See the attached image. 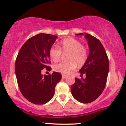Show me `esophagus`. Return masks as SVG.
Segmentation results:
<instances>
[{"label":"esophagus","instance_id":"1","mask_svg":"<svg viewBox=\"0 0 126 126\" xmlns=\"http://www.w3.org/2000/svg\"><path fill=\"white\" fill-rule=\"evenodd\" d=\"M65 78H66V75H62V79H64Z\"/></svg>","mask_w":126,"mask_h":126}]
</instances>
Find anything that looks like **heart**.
I'll use <instances>...</instances> for the list:
<instances>
[{
    "instance_id": "b5f03b06",
    "label": "heart",
    "mask_w": 126,
    "mask_h": 126,
    "mask_svg": "<svg viewBox=\"0 0 126 126\" xmlns=\"http://www.w3.org/2000/svg\"><path fill=\"white\" fill-rule=\"evenodd\" d=\"M61 49L60 50V49ZM62 50L63 53H68L67 63H60L54 66L53 69L56 72L68 75L77 68V64L82 66L88 58V51L85 46L77 39L72 38H66L61 41L60 48L53 46L49 49V55L51 60L58 62L61 58Z\"/></svg>"
}]
</instances>
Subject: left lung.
<instances>
[{
    "label": "left lung",
    "instance_id": "obj_1",
    "mask_svg": "<svg viewBox=\"0 0 126 126\" xmlns=\"http://www.w3.org/2000/svg\"><path fill=\"white\" fill-rule=\"evenodd\" d=\"M84 34L88 42L89 55L87 61L79 70L81 75H86L85 79L75 78V82L71 87V94L77 101L88 104L99 97L105 88L109 70V62L101 42L87 33Z\"/></svg>",
    "mask_w": 126,
    "mask_h": 126
}]
</instances>
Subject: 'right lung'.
<instances>
[{"instance_id": "1", "label": "right lung", "mask_w": 126, "mask_h": 126, "mask_svg": "<svg viewBox=\"0 0 126 126\" xmlns=\"http://www.w3.org/2000/svg\"><path fill=\"white\" fill-rule=\"evenodd\" d=\"M58 37L49 34L35 35L25 42L16 60L15 72L22 95L34 104H45L55 95L56 85L62 79L58 72L44 75L42 70L50 63L49 51Z\"/></svg>"}]
</instances>
